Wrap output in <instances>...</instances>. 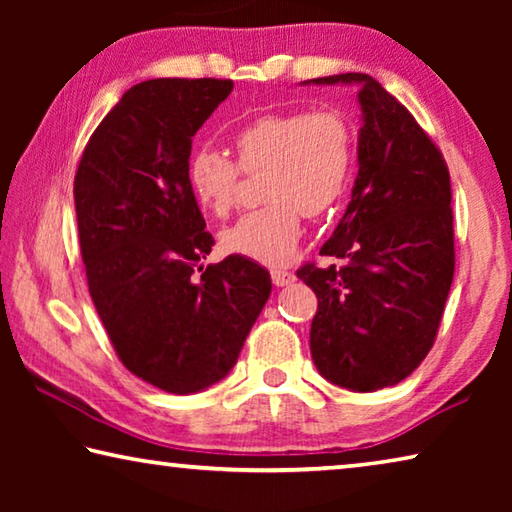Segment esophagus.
<instances>
[{"label": "esophagus", "mask_w": 512, "mask_h": 512, "mask_svg": "<svg viewBox=\"0 0 512 512\" xmlns=\"http://www.w3.org/2000/svg\"><path fill=\"white\" fill-rule=\"evenodd\" d=\"M271 280H273L275 287H287V284L296 280V275H293L291 271H282V268H273Z\"/></svg>", "instance_id": "1"}]
</instances>
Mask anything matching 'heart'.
I'll list each match as a JSON object with an SVG mask.
<instances>
[{"mask_svg": "<svg viewBox=\"0 0 512 512\" xmlns=\"http://www.w3.org/2000/svg\"><path fill=\"white\" fill-rule=\"evenodd\" d=\"M235 160L198 146L187 160L189 194L203 212L225 216L237 196L239 171L259 173L266 201L221 232V248L259 264H287L300 239V214H327L348 192L354 135L332 110L262 115L232 135Z\"/></svg>", "mask_w": 512, "mask_h": 512, "instance_id": "b5f03b06", "label": "heart"}]
</instances>
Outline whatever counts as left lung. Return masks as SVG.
<instances>
[{"label": "left lung", "instance_id": "obj_1", "mask_svg": "<svg viewBox=\"0 0 512 512\" xmlns=\"http://www.w3.org/2000/svg\"><path fill=\"white\" fill-rule=\"evenodd\" d=\"M359 83L363 128L352 201L320 255L298 277L318 298L311 359L341 388L395 386L436 341L454 277L452 183L443 153L415 117L368 74L314 83Z\"/></svg>", "mask_w": 512, "mask_h": 512}]
</instances>
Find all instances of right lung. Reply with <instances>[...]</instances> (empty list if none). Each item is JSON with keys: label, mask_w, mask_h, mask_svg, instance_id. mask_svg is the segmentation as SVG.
Segmentation results:
<instances>
[{"label": "right lung", "mask_w": 512, "mask_h": 512, "mask_svg": "<svg viewBox=\"0 0 512 512\" xmlns=\"http://www.w3.org/2000/svg\"><path fill=\"white\" fill-rule=\"evenodd\" d=\"M230 92V79L133 85L74 176L85 277L112 348L135 377L176 395L228 375L271 296V275L246 257L198 266L214 237L189 194L187 160Z\"/></svg>", "instance_id": "obj_1"}]
</instances>
